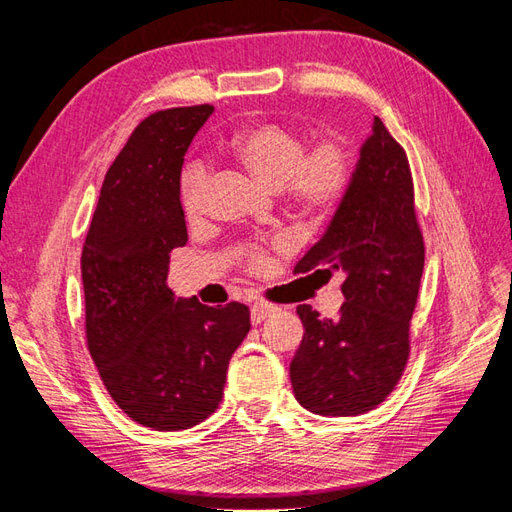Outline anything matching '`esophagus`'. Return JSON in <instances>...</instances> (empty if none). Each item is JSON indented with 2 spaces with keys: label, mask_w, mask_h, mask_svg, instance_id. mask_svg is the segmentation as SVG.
<instances>
[{
  "label": "esophagus",
  "mask_w": 512,
  "mask_h": 512,
  "mask_svg": "<svg viewBox=\"0 0 512 512\" xmlns=\"http://www.w3.org/2000/svg\"><path fill=\"white\" fill-rule=\"evenodd\" d=\"M275 312V307L271 303H265V301H256L250 309V316H252V324H258L265 320L267 316H271Z\"/></svg>",
  "instance_id": "obj_1"
}]
</instances>
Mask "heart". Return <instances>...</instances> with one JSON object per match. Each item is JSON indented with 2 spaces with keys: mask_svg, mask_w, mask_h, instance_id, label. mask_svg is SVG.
<instances>
[{
  "mask_svg": "<svg viewBox=\"0 0 512 512\" xmlns=\"http://www.w3.org/2000/svg\"><path fill=\"white\" fill-rule=\"evenodd\" d=\"M305 149V136L299 130L262 121L232 134L222 153L230 164L269 190H280L292 209L309 220H322L346 198L354 177V158L339 138H327ZM203 192L205 170L190 166L181 179V207L190 222L203 213ZM252 262L260 267L262 256L252 254Z\"/></svg>",
  "mask_w": 512,
  "mask_h": 512,
  "instance_id": "b5f03b06",
  "label": "heart"
}]
</instances>
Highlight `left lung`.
I'll list each match as a JSON object with an SVG mask.
<instances>
[{"mask_svg":"<svg viewBox=\"0 0 512 512\" xmlns=\"http://www.w3.org/2000/svg\"><path fill=\"white\" fill-rule=\"evenodd\" d=\"M425 265L406 151L374 117L352 185L294 271L344 275L335 320L299 305L303 339L290 363L299 404L322 416L374 410L399 382Z\"/></svg>","mask_w":512,"mask_h":512,"instance_id":"8db88e82","label":"left lung"}]
</instances>
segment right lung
Masks as SVG:
<instances>
[{
	"label": "right lung",
	"mask_w": 512,
	"mask_h": 512,
	"mask_svg": "<svg viewBox=\"0 0 512 512\" xmlns=\"http://www.w3.org/2000/svg\"><path fill=\"white\" fill-rule=\"evenodd\" d=\"M213 106L168 108L138 123L108 168L81 256L85 333L108 395L156 431L203 423L250 331L243 303L177 299L168 262L188 243L181 166Z\"/></svg>",
	"instance_id": "right-lung-1"
}]
</instances>
